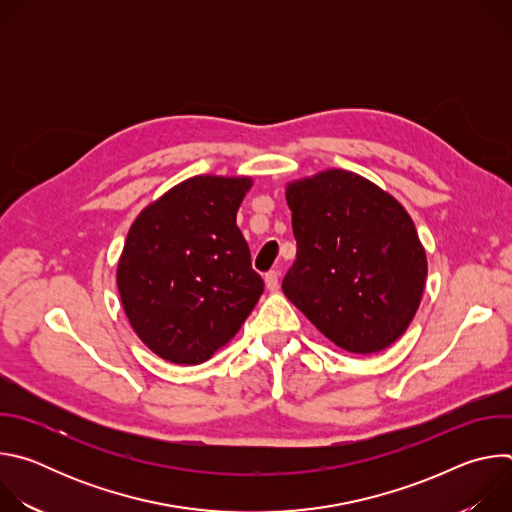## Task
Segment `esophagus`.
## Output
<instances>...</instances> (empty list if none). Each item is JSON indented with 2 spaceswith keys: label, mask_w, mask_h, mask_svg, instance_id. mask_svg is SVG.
Wrapping results in <instances>:
<instances>
[{
  "label": "esophagus",
  "mask_w": 512,
  "mask_h": 512,
  "mask_svg": "<svg viewBox=\"0 0 512 512\" xmlns=\"http://www.w3.org/2000/svg\"><path fill=\"white\" fill-rule=\"evenodd\" d=\"M265 285L269 291H277L279 289V273L277 271L265 273Z\"/></svg>",
  "instance_id": "1"
}]
</instances>
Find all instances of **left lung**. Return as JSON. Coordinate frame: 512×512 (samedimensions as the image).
I'll list each match as a JSON object with an SVG mask.
<instances>
[{
    "label": "left lung",
    "instance_id": "left-lung-1",
    "mask_svg": "<svg viewBox=\"0 0 512 512\" xmlns=\"http://www.w3.org/2000/svg\"><path fill=\"white\" fill-rule=\"evenodd\" d=\"M298 243L285 298L338 348L373 354L409 328L427 257L407 210L371 180L324 170L289 182Z\"/></svg>",
    "mask_w": 512,
    "mask_h": 512
}]
</instances>
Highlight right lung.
I'll return each instance as SVG.
<instances>
[{"label": "right lung", "mask_w": 512, "mask_h": 512, "mask_svg": "<svg viewBox=\"0 0 512 512\" xmlns=\"http://www.w3.org/2000/svg\"><path fill=\"white\" fill-rule=\"evenodd\" d=\"M249 176H194L145 206L117 265L125 316L174 364H200L243 326L263 279L237 227Z\"/></svg>", "instance_id": "obj_1"}]
</instances>
